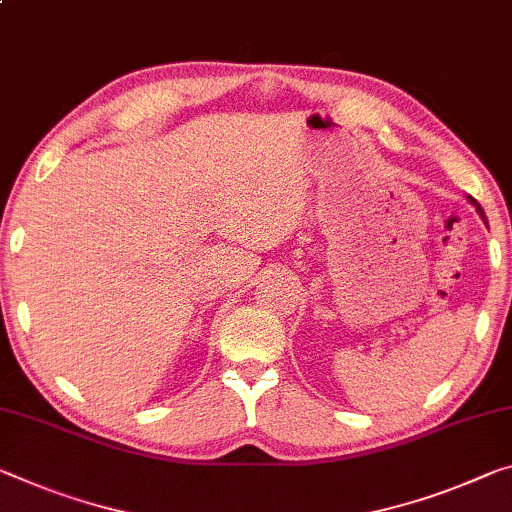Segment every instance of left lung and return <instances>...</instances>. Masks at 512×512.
Instances as JSON below:
<instances>
[{
    "label": "left lung",
    "mask_w": 512,
    "mask_h": 512,
    "mask_svg": "<svg viewBox=\"0 0 512 512\" xmlns=\"http://www.w3.org/2000/svg\"><path fill=\"white\" fill-rule=\"evenodd\" d=\"M469 202H472V205H474V207H476V209H478V214H481V216H483V218H485V214H483V207H481V205H478V202H476V200H474V198H469Z\"/></svg>",
    "instance_id": "1"
}]
</instances>
